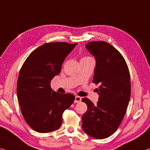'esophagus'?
<instances>
[{
  "label": "esophagus",
  "mask_w": 150,
  "mask_h": 150,
  "mask_svg": "<svg viewBox=\"0 0 150 150\" xmlns=\"http://www.w3.org/2000/svg\"><path fill=\"white\" fill-rule=\"evenodd\" d=\"M81 100H82V98H81V97L80 96H76L75 97V100H74V102L75 103H78V102H81Z\"/></svg>",
  "instance_id": "obj_1"
}]
</instances>
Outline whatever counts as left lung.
<instances>
[{"instance_id":"8db88e82","label":"left lung","mask_w":150,"mask_h":150,"mask_svg":"<svg viewBox=\"0 0 150 150\" xmlns=\"http://www.w3.org/2000/svg\"><path fill=\"white\" fill-rule=\"evenodd\" d=\"M86 48L96 62L92 82L100 86L96 104L87 98L82 99L88 110L82 117V126L88 136L104 139L116 131L126 114L131 94L130 75L124 57L110 44L90 42Z\"/></svg>"}]
</instances>
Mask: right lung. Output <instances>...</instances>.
<instances>
[{
    "label": "right lung",
    "instance_id": "obj_1",
    "mask_svg": "<svg viewBox=\"0 0 150 150\" xmlns=\"http://www.w3.org/2000/svg\"><path fill=\"white\" fill-rule=\"evenodd\" d=\"M76 45L46 43L28 56L20 70L17 96L24 118L34 131L48 133L60 128L63 112L74 101L72 94L52 90L50 82Z\"/></svg>",
    "mask_w": 150,
    "mask_h": 150
}]
</instances>
